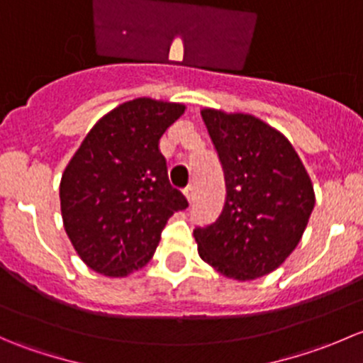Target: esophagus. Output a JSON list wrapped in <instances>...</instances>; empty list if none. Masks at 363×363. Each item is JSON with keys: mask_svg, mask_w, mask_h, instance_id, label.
Returning <instances> with one entry per match:
<instances>
[{"mask_svg": "<svg viewBox=\"0 0 363 363\" xmlns=\"http://www.w3.org/2000/svg\"><path fill=\"white\" fill-rule=\"evenodd\" d=\"M184 196L189 203H191L193 199H195V188H193L191 184H189L188 188H184Z\"/></svg>", "mask_w": 363, "mask_h": 363, "instance_id": "34e87169", "label": "esophagus"}]
</instances>
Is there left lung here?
<instances>
[{
	"mask_svg": "<svg viewBox=\"0 0 363 363\" xmlns=\"http://www.w3.org/2000/svg\"><path fill=\"white\" fill-rule=\"evenodd\" d=\"M202 119L226 199L219 218L193 232L200 258L237 281L267 276L302 239L316 200L313 182L290 140L258 117L203 108Z\"/></svg>",
	"mask_w": 363,
	"mask_h": 363,
	"instance_id": "1",
	"label": "left lung"
}]
</instances>
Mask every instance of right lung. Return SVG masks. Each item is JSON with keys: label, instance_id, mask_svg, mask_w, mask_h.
Wrapping results in <instances>:
<instances>
[{"label": "right lung", "instance_id": "right-lung-1", "mask_svg": "<svg viewBox=\"0 0 363 363\" xmlns=\"http://www.w3.org/2000/svg\"><path fill=\"white\" fill-rule=\"evenodd\" d=\"M182 104L137 98L105 113L63 172L61 216L77 255L94 272L124 277L155 255L174 212L188 207L170 186L160 138Z\"/></svg>", "mask_w": 363, "mask_h": 363}]
</instances>
